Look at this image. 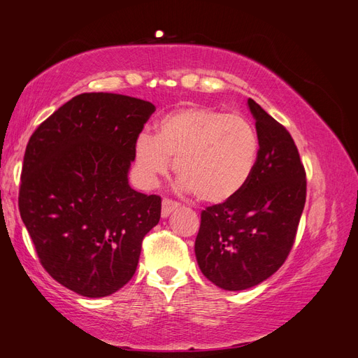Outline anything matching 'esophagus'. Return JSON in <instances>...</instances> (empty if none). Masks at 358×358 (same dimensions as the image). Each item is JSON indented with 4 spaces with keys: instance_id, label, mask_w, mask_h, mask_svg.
I'll return each mask as SVG.
<instances>
[{
    "instance_id": "obj_1",
    "label": "esophagus",
    "mask_w": 358,
    "mask_h": 358,
    "mask_svg": "<svg viewBox=\"0 0 358 358\" xmlns=\"http://www.w3.org/2000/svg\"><path fill=\"white\" fill-rule=\"evenodd\" d=\"M175 209H178V203L171 201V200H169V199H164V200H162L161 216H162V218H167V216H170V213H171L173 210H175Z\"/></svg>"
}]
</instances>
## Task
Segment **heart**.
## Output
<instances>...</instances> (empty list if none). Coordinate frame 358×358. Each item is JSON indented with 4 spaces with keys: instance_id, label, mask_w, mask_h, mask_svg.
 <instances>
[{
    "instance_id": "heart-1",
    "label": "heart",
    "mask_w": 358,
    "mask_h": 358,
    "mask_svg": "<svg viewBox=\"0 0 358 358\" xmlns=\"http://www.w3.org/2000/svg\"><path fill=\"white\" fill-rule=\"evenodd\" d=\"M258 152L257 129L245 116L196 104L166 113L157 134L142 133L134 145L143 185L166 176L175 159L180 187L212 204L239 196L252 178Z\"/></svg>"
}]
</instances>
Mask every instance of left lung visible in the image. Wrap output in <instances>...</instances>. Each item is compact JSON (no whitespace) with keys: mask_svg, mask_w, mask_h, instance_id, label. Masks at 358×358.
Listing matches in <instances>:
<instances>
[{"mask_svg":"<svg viewBox=\"0 0 358 358\" xmlns=\"http://www.w3.org/2000/svg\"><path fill=\"white\" fill-rule=\"evenodd\" d=\"M259 138L257 166L234 199L201 212L196 258L201 273L227 291L262 284L284 264L306 201V173L284 125L252 99Z\"/></svg>","mask_w":358,"mask_h":358,"instance_id":"left-lung-1","label":"left lung"}]
</instances>
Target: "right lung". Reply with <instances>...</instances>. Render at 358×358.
<instances>
[{"label": "right lung", "mask_w": 358, "mask_h": 358, "mask_svg": "<svg viewBox=\"0 0 358 358\" xmlns=\"http://www.w3.org/2000/svg\"><path fill=\"white\" fill-rule=\"evenodd\" d=\"M155 106L85 92L40 124L27 145L19 212L41 266L64 287L99 299L136 273L161 199L129 187L136 140Z\"/></svg>", "instance_id": "right-lung-1"}]
</instances>
